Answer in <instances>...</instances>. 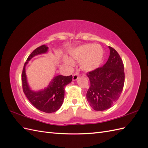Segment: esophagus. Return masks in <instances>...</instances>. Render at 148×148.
<instances>
[{
  "label": "esophagus",
  "instance_id": "1",
  "mask_svg": "<svg viewBox=\"0 0 148 148\" xmlns=\"http://www.w3.org/2000/svg\"><path fill=\"white\" fill-rule=\"evenodd\" d=\"M78 77H79V76H78L77 74H74L73 76H72V80L76 81L78 79Z\"/></svg>",
  "mask_w": 148,
  "mask_h": 148
}]
</instances>
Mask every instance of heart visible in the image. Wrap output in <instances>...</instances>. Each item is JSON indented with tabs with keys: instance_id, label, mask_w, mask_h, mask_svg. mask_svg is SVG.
Here are the masks:
<instances>
[{
	"instance_id": "heart-1",
	"label": "heart",
	"mask_w": 148,
	"mask_h": 148,
	"mask_svg": "<svg viewBox=\"0 0 148 148\" xmlns=\"http://www.w3.org/2000/svg\"><path fill=\"white\" fill-rule=\"evenodd\" d=\"M103 49L99 45H85L78 47L71 52V58L79 62L80 68L83 71L90 72L95 70L101 64L103 58ZM65 62L69 66L73 63L69 59Z\"/></svg>"
}]
</instances>
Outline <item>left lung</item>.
Listing matches in <instances>:
<instances>
[{"instance_id": "8db88e82", "label": "left lung", "mask_w": 148, "mask_h": 148, "mask_svg": "<svg viewBox=\"0 0 148 148\" xmlns=\"http://www.w3.org/2000/svg\"><path fill=\"white\" fill-rule=\"evenodd\" d=\"M110 55L103 67L87 73L90 83L86 93L90 106L95 111L111 108L117 101L125 83L124 65L118 52L109 46Z\"/></svg>"}]
</instances>
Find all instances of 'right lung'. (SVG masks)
Listing matches in <instances>:
<instances>
[{
    "instance_id": "right-lung-1",
    "label": "right lung",
    "mask_w": 148,
    "mask_h": 148,
    "mask_svg": "<svg viewBox=\"0 0 148 148\" xmlns=\"http://www.w3.org/2000/svg\"><path fill=\"white\" fill-rule=\"evenodd\" d=\"M48 47L42 45L34 49L28 57L22 71L21 81L23 90L31 103L39 111L46 113L56 112L60 108L64 99L65 86L72 80V76H64L58 75L54 77L46 88L39 91L30 89L28 84L25 67L34 56L47 53Z\"/></svg>"
}]
</instances>
